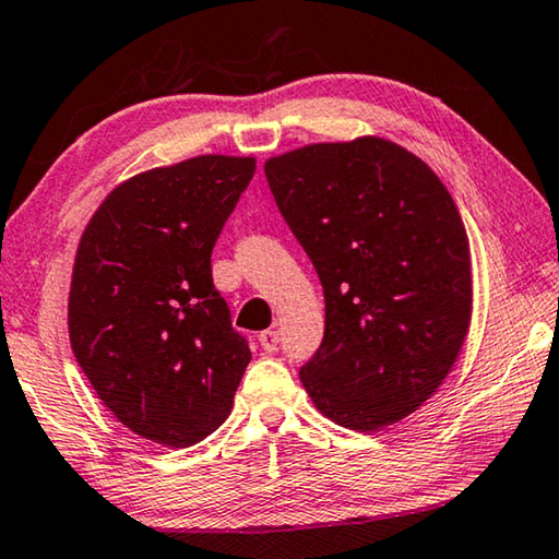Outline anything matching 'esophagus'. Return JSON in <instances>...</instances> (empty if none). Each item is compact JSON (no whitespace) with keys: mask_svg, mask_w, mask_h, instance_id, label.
Wrapping results in <instances>:
<instances>
[{"mask_svg":"<svg viewBox=\"0 0 559 559\" xmlns=\"http://www.w3.org/2000/svg\"><path fill=\"white\" fill-rule=\"evenodd\" d=\"M258 341H260L264 354H274V350H277V346H280V334L274 329H267V331H262Z\"/></svg>","mask_w":559,"mask_h":559,"instance_id":"esophagus-1","label":"esophagus"}]
</instances>
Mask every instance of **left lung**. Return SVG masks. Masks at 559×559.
<instances>
[{"instance_id": "1", "label": "left lung", "mask_w": 559, "mask_h": 559, "mask_svg": "<svg viewBox=\"0 0 559 559\" xmlns=\"http://www.w3.org/2000/svg\"><path fill=\"white\" fill-rule=\"evenodd\" d=\"M264 176L324 287V341L301 385L341 427L400 423L444 383L472 324L452 193L417 154L373 134L270 156Z\"/></svg>"}]
</instances>
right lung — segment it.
<instances>
[{"label":"right lung","mask_w":559,"mask_h":559,"mask_svg":"<svg viewBox=\"0 0 559 559\" xmlns=\"http://www.w3.org/2000/svg\"><path fill=\"white\" fill-rule=\"evenodd\" d=\"M252 174L254 156L228 154L142 171L107 193L78 242L71 348L103 405L150 442L215 432L252 358L211 277Z\"/></svg>","instance_id":"right-lung-1"}]
</instances>
